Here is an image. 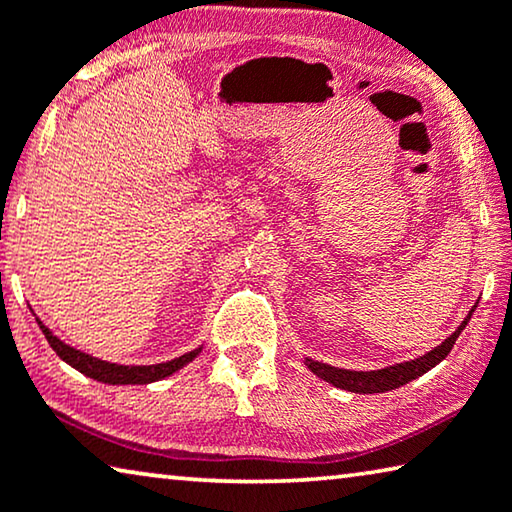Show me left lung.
I'll list each match as a JSON object with an SVG mask.
<instances>
[{"label": "left lung", "instance_id": "8db88e82", "mask_svg": "<svg viewBox=\"0 0 512 512\" xmlns=\"http://www.w3.org/2000/svg\"><path fill=\"white\" fill-rule=\"evenodd\" d=\"M476 305L472 307V310H469V314L465 316V321H462L460 326L453 330L440 346L431 348V351L419 355V358H415V360L389 364V367L376 369V371L339 369V367H332V364L316 362L312 358H303V364L314 373V376L326 380V383H330L332 387L346 389V392H355V394H383V392H389V389H396V387H401L405 383H410V380L424 376V373L431 371L435 364H440L446 358V355L451 353V348H453V344H456L458 335L462 330H465L469 319H472Z\"/></svg>", "mask_w": 512, "mask_h": 512}]
</instances>
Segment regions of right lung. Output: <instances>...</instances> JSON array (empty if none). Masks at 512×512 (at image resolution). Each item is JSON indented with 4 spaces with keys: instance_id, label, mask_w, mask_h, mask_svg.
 I'll return each mask as SVG.
<instances>
[{
    "instance_id": "right-lung-1",
    "label": "right lung",
    "mask_w": 512,
    "mask_h": 512,
    "mask_svg": "<svg viewBox=\"0 0 512 512\" xmlns=\"http://www.w3.org/2000/svg\"><path fill=\"white\" fill-rule=\"evenodd\" d=\"M38 326L43 330V335L47 339V344L54 348V353L59 355L63 362H68L72 369H77L84 376L97 380V383L104 385H148V383H157V380H164L168 376H173L175 371H180L186 364L193 362L200 355L202 346L193 348V351L180 355V358L168 360V362H159V364H139V367H127V364H116V362H107L100 358H93L79 348L70 346L66 342H61L54 332L45 326L43 321L38 319Z\"/></svg>"
}]
</instances>
